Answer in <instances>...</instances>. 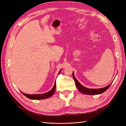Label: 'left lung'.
Instances as JSON below:
<instances>
[{
	"mask_svg": "<svg viewBox=\"0 0 126 126\" xmlns=\"http://www.w3.org/2000/svg\"><path fill=\"white\" fill-rule=\"evenodd\" d=\"M72 77H73L76 86L77 87L78 90L80 91V92H81V93L85 94L96 95V94H101L103 93H104L105 91L107 90L109 88L110 86L111 85V84L112 83H110L109 85L107 86V87H105L104 88H99V89H90L83 86L79 82V81L77 80V79H76V77H75L74 72H72Z\"/></svg>",
	"mask_w": 126,
	"mask_h": 126,
	"instance_id": "1",
	"label": "left lung"
}]
</instances>
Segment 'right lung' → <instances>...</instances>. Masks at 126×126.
<instances>
[{
  "instance_id": "1",
  "label": "right lung",
  "mask_w": 126,
  "mask_h": 126,
  "mask_svg": "<svg viewBox=\"0 0 126 126\" xmlns=\"http://www.w3.org/2000/svg\"><path fill=\"white\" fill-rule=\"evenodd\" d=\"M61 69L60 71L59 72V74L60 72ZM56 82L55 81V84L54 87H53L51 90H50L48 92L43 94H26L25 93H23L22 92V94H23L24 96L27 97V98L30 99H35V100H40V99H47L49 97H50L51 96H52V94H54L55 90H56Z\"/></svg>"
}]
</instances>
